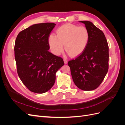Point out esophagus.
Wrapping results in <instances>:
<instances>
[{"label": "esophagus", "instance_id": "esophagus-1", "mask_svg": "<svg viewBox=\"0 0 125 125\" xmlns=\"http://www.w3.org/2000/svg\"><path fill=\"white\" fill-rule=\"evenodd\" d=\"M63 61H64V63H65V64H67V62H68V61L66 59H63Z\"/></svg>", "mask_w": 125, "mask_h": 125}]
</instances>
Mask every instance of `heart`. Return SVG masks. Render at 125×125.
Segmentation results:
<instances>
[{
  "label": "heart",
  "instance_id": "b5f03b06",
  "mask_svg": "<svg viewBox=\"0 0 125 125\" xmlns=\"http://www.w3.org/2000/svg\"><path fill=\"white\" fill-rule=\"evenodd\" d=\"M90 32L84 26L66 24L56 31V36L52 34L48 38L51 51L55 55H59L63 50L70 56L77 57L82 54L88 46Z\"/></svg>",
  "mask_w": 125,
  "mask_h": 125
}]
</instances>
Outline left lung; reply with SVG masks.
<instances>
[{
    "mask_svg": "<svg viewBox=\"0 0 125 125\" xmlns=\"http://www.w3.org/2000/svg\"><path fill=\"white\" fill-rule=\"evenodd\" d=\"M90 32L83 52L68 62L73 81L84 91L95 90L103 81L108 70V45L104 33L92 22L80 21Z\"/></svg>",
    "mask_w": 125,
    "mask_h": 125,
    "instance_id": "1",
    "label": "left lung"
}]
</instances>
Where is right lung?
Masks as SVG:
<instances>
[{"mask_svg": "<svg viewBox=\"0 0 125 125\" xmlns=\"http://www.w3.org/2000/svg\"><path fill=\"white\" fill-rule=\"evenodd\" d=\"M54 23L34 24L17 37L14 57L19 77L30 91L44 93L52 88L63 59L49 52L48 38Z\"/></svg>", "mask_w": 125, "mask_h": 125, "instance_id": "obj_1", "label": "right lung"}]
</instances>
